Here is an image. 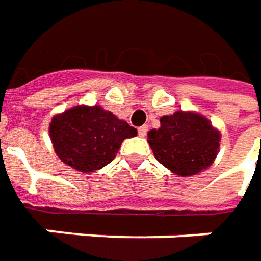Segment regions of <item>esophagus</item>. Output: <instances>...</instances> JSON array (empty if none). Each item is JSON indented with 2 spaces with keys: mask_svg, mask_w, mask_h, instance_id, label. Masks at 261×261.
I'll return each mask as SVG.
<instances>
[{
  "mask_svg": "<svg viewBox=\"0 0 261 261\" xmlns=\"http://www.w3.org/2000/svg\"><path fill=\"white\" fill-rule=\"evenodd\" d=\"M146 132H148V126L146 125L138 127V134H139V136H145Z\"/></svg>",
  "mask_w": 261,
  "mask_h": 261,
  "instance_id": "esophagus-1",
  "label": "esophagus"
}]
</instances>
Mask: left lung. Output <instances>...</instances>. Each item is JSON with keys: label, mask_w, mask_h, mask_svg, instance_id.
Returning <instances> with one entry per match:
<instances>
[{"label": "left lung", "mask_w": 261, "mask_h": 261, "mask_svg": "<svg viewBox=\"0 0 261 261\" xmlns=\"http://www.w3.org/2000/svg\"><path fill=\"white\" fill-rule=\"evenodd\" d=\"M161 127L148 132L155 158L177 175H195L214 163L221 135L197 113L175 112L163 116Z\"/></svg>", "instance_id": "obj_1"}]
</instances>
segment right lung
<instances>
[{
    "mask_svg": "<svg viewBox=\"0 0 261 261\" xmlns=\"http://www.w3.org/2000/svg\"><path fill=\"white\" fill-rule=\"evenodd\" d=\"M136 129L100 106H75L55 116L49 135L56 155L81 173H91L113 161L126 138Z\"/></svg>",
    "mask_w": 261,
    "mask_h": 261,
    "instance_id": "add662e5",
    "label": "right lung"
}]
</instances>
